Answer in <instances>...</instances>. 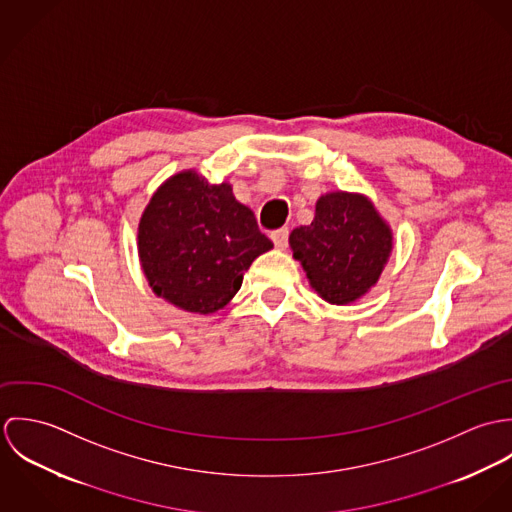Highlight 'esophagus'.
Instances as JSON below:
<instances>
[{
    "instance_id": "obj_1",
    "label": "esophagus",
    "mask_w": 512,
    "mask_h": 512,
    "mask_svg": "<svg viewBox=\"0 0 512 512\" xmlns=\"http://www.w3.org/2000/svg\"><path fill=\"white\" fill-rule=\"evenodd\" d=\"M288 238H290V230L288 228H280V230L272 232V240H274L276 248H280V250H284L288 246Z\"/></svg>"
}]
</instances>
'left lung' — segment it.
Instances as JSON below:
<instances>
[{
	"mask_svg": "<svg viewBox=\"0 0 512 512\" xmlns=\"http://www.w3.org/2000/svg\"><path fill=\"white\" fill-rule=\"evenodd\" d=\"M293 258L325 301L347 305L380 278L392 252V230L365 195L335 191L319 197L315 219L290 234Z\"/></svg>",
	"mask_w": 512,
	"mask_h": 512,
	"instance_id": "8db88e82",
	"label": "left lung"
}]
</instances>
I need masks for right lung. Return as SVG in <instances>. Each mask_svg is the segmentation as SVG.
<instances>
[{
	"instance_id": "right-lung-1",
	"label": "right lung",
	"mask_w": 512,
	"mask_h": 512,
	"mask_svg": "<svg viewBox=\"0 0 512 512\" xmlns=\"http://www.w3.org/2000/svg\"><path fill=\"white\" fill-rule=\"evenodd\" d=\"M272 248L228 183L211 185L191 169L153 193L138 226V252L151 290L201 315L222 309L240 290L250 264Z\"/></svg>"
}]
</instances>
